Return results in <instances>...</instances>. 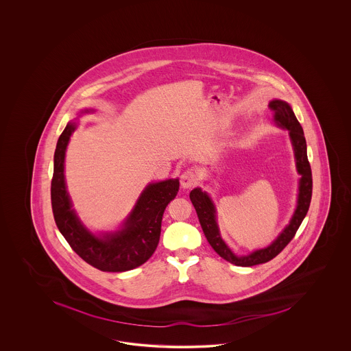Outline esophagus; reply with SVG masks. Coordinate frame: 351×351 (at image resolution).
I'll return each instance as SVG.
<instances>
[{
	"label": "esophagus",
	"mask_w": 351,
	"mask_h": 351,
	"mask_svg": "<svg viewBox=\"0 0 351 351\" xmlns=\"http://www.w3.org/2000/svg\"><path fill=\"white\" fill-rule=\"evenodd\" d=\"M197 181H198V176H197L195 171L193 170V169H189V170L182 172L180 182L181 186L184 189H191V186H194L197 184Z\"/></svg>",
	"instance_id": "1"
}]
</instances>
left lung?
Returning <instances> with one entry per match:
<instances>
[{
	"label": "left lung",
	"mask_w": 351,
	"mask_h": 351,
	"mask_svg": "<svg viewBox=\"0 0 351 351\" xmlns=\"http://www.w3.org/2000/svg\"><path fill=\"white\" fill-rule=\"evenodd\" d=\"M269 108L274 112V122L278 128H286L289 132V138L295 152L296 169L300 173L298 181V206L295 213L283 232L276 237V241L263 250H257L255 252L245 256H237L233 251L223 242L219 226L216 223V208L210 195L202 191L201 188H195L191 191V203L197 211L199 223L202 226L203 233L206 235L208 243L211 245L215 252L223 257V260L237 266H254L264 264L274 258L278 254L283 251V248L292 241L298 232L302 220L305 219L308 211V206L311 201L313 193V178L311 169L308 160L306 152V140L304 136V130L301 128L298 118L295 116L292 108L283 100H271Z\"/></svg>",
	"instance_id": "8db88e82"
}]
</instances>
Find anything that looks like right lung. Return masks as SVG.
I'll return each mask as SVG.
<instances>
[{
    "label": "right lung",
    "instance_id": "1",
    "mask_svg": "<svg viewBox=\"0 0 351 351\" xmlns=\"http://www.w3.org/2000/svg\"><path fill=\"white\" fill-rule=\"evenodd\" d=\"M75 128V122L65 126L53 154L51 206L56 226L75 254L101 271H128L143 265L158 245L162 216L179 191V179L149 184L119 230L95 235L78 219L65 186V150Z\"/></svg>",
    "mask_w": 351,
    "mask_h": 351
}]
</instances>
